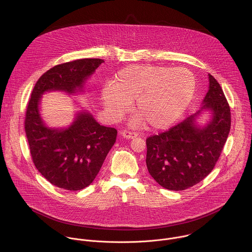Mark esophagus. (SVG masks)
Wrapping results in <instances>:
<instances>
[{"mask_svg":"<svg viewBox=\"0 0 252 252\" xmlns=\"http://www.w3.org/2000/svg\"><path fill=\"white\" fill-rule=\"evenodd\" d=\"M120 135L125 139H135L139 136L137 133L130 132V131H122V132H120Z\"/></svg>","mask_w":252,"mask_h":252,"instance_id":"obj_1","label":"esophagus"}]
</instances>
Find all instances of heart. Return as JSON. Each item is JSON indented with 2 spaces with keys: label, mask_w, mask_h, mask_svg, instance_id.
<instances>
[{
  "label": "heart",
  "mask_w": 252,
  "mask_h": 252,
  "mask_svg": "<svg viewBox=\"0 0 252 252\" xmlns=\"http://www.w3.org/2000/svg\"><path fill=\"white\" fill-rule=\"evenodd\" d=\"M196 88L193 73L185 68L133 65L116 73L111 86L101 92V100L112 118L121 116L135 101V109L152 129H166L176 123L190 105ZM139 117L133 120L138 126Z\"/></svg>",
  "instance_id": "obj_1"
}]
</instances>
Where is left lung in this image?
Wrapping results in <instances>:
<instances>
[{
	"instance_id": "1",
	"label": "left lung",
	"mask_w": 252,
	"mask_h": 252,
	"mask_svg": "<svg viewBox=\"0 0 252 252\" xmlns=\"http://www.w3.org/2000/svg\"><path fill=\"white\" fill-rule=\"evenodd\" d=\"M209 91L201 109L169 131L146 139V167L150 176L169 190H185L204 180L215 168L231 128V112L223 90L209 74ZM208 111L210 119H196Z\"/></svg>"
}]
</instances>
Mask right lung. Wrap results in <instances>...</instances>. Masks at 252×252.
<instances>
[{
	"label": "right lung",
	"instance_id": "1",
	"mask_svg": "<svg viewBox=\"0 0 252 252\" xmlns=\"http://www.w3.org/2000/svg\"><path fill=\"white\" fill-rule=\"evenodd\" d=\"M104 62L87 58L57 65L44 72L33 89L25 117L31 155L41 176L59 188L77 191L90 185L115 143L117 131L100 125L86 109L77 111L67 127H48L40 114L41 96L51 91L85 92L86 81Z\"/></svg>",
	"mask_w": 252,
	"mask_h": 252
}]
</instances>
